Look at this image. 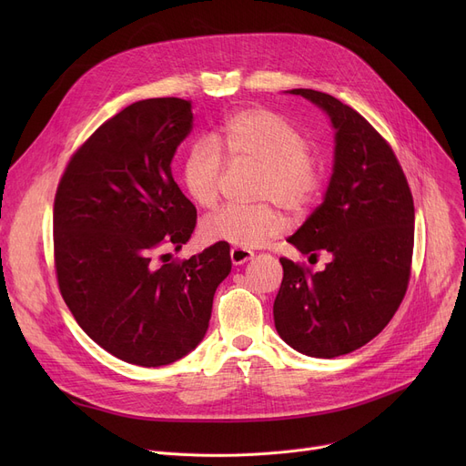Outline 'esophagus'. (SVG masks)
I'll return each instance as SVG.
<instances>
[{"instance_id":"obj_1","label":"esophagus","mask_w":466,"mask_h":466,"mask_svg":"<svg viewBox=\"0 0 466 466\" xmlns=\"http://www.w3.org/2000/svg\"><path fill=\"white\" fill-rule=\"evenodd\" d=\"M253 255H255V253H253L251 249H248V248H232V249H230V258H232V262H234L236 266L251 260Z\"/></svg>"}]
</instances>
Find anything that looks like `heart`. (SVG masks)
<instances>
[{"label":"heart","instance_id":"1","mask_svg":"<svg viewBox=\"0 0 466 466\" xmlns=\"http://www.w3.org/2000/svg\"><path fill=\"white\" fill-rule=\"evenodd\" d=\"M213 141L198 139L188 145L181 162V183L188 198L211 208L220 190L225 157L234 164H255L253 206H225L202 220L208 241L236 248H258L285 230L287 220L279 211H308L319 198L325 171L306 141L302 130L279 113L264 107H246L228 115L213 134Z\"/></svg>","mask_w":466,"mask_h":466}]
</instances>
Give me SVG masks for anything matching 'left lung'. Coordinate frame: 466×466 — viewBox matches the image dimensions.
Masks as SVG:
<instances>
[{
  "instance_id": "left-lung-1",
  "label": "left lung",
  "mask_w": 466,
  "mask_h": 466,
  "mask_svg": "<svg viewBox=\"0 0 466 466\" xmlns=\"http://www.w3.org/2000/svg\"><path fill=\"white\" fill-rule=\"evenodd\" d=\"M290 94L325 109L336 128L334 171L323 204L287 241L304 255H332L323 272L279 258L283 281L274 321L287 344L332 359L376 338L410 283L413 198L387 139L350 106L309 88Z\"/></svg>"
}]
</instances>
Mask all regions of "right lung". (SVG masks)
<instances>
[{"label":"right lung","mask_w":466,"mask_h":466,"mask_svg":"<svg viewBox=\"0 0 466 466\" xmlns=\"http://www.w3.org/2000/svg\"><path fill=\"white\" fill-rule=\"evenodd\" d=\"M192 120L181 97L125 107L71 155L55 196L60 295L97 346L137 366L169 364L200 344L232 268L220 241L188 260H153L181 249L196 227L171 176Z\"/></svg>","instance_id":"1"}]
</instances>
